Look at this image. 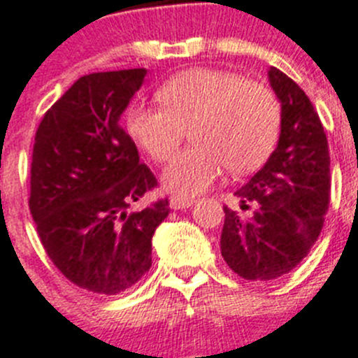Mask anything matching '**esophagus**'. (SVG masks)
<instances>
[{"mask_svg": "<svg viewBox=\"0 0 358 358\" xmlns=\"http://www.w3.org/2000/svg\"><path fill=\"white\" fill-rule=\"evenodd\" d=\"M196 202L194 198H189V196H180V194H173L169 198V203L173 209H185V207H191L193 203Z\"/></svg>", "mask_w": 358, "mask_h": 358, "instance_id": "34e87169", "label": "esophagus"}]
</instances>
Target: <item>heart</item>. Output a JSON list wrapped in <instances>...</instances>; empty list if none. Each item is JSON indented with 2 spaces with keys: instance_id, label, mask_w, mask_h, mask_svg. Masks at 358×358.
Segmentation results:
<instances>
[{
  "instance_id": "1",
  "label": "heart",
  "mask_w": 358,
  "mask_h": 358,
  "mask_svg": "<svg viewBox=\"0 0 358 358\" xmlns=\"http://www.w3.org/2000/svg\"><path fill=\"white\" fill-rule=\"evenodd\" d=\"M162 105L133 103L127 131L155 162H167L191 129L194 145L164 171L174 193L196 194L216 182L224 167L233 174L258 169L280 134L282 109L275 92L236 72L193 69L158 91Z\"/></svg>"
}]
</instances>
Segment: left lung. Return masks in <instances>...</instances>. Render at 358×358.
Segmentation results:
<instances>
[{
  "label": "left lung",
  "mask_w": 358,
  "mask_h": 358,
  "mask_svg": "<svg viewBox=\"0 0 358 358\" xmlns=\"http://www.w3.org/2000/svg\"><path fill=\"white\" fill-rule=\"evenodd\" d=\"M282 105L278 145L236 191L242 215L225 206L220 249L245 280L269 282L295 269L311 251L329 207V147L313 103L289 76L269 69Z\"/></svg>",
  "instance_id": "8db88e82"
}]
</instances>
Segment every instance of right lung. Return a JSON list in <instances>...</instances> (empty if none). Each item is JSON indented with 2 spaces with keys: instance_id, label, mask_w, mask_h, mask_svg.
I'll use <instances>...</instances> for the list:
<instances>
[{
  "instance_id": "obj_1",
  "label": "right lung",
  "mask_w": 358,
  "mask_h": 358,
  "mask_svg": "<svg viewBox=\"0 0 358 358\" xmlns=\"http://www.w3.org/2000/svg\"><path fill=\"white\" fill-rule=\"evenodd\" d=\"M145 74L82 76L36 131L29 209L41 245L65 278L100 295L127 291L149 271L152 235L171 211L167 198L131 211L158 187L118 123Z\"/></svg>"
}]
</instances>
